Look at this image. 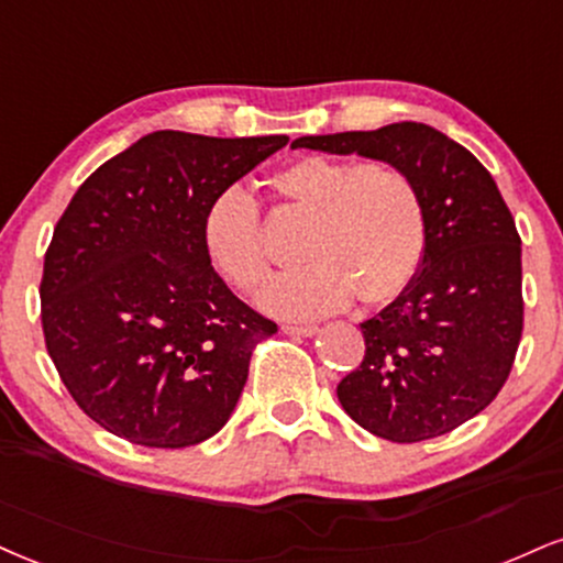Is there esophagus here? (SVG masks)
I'll return each mask as SVG.
<instances>
[{"label": "esophagus", "mask_w": 563, "mask_h": 563, "mask_svg": "<svg viewBox=\"0 0 563 563\" xmlns=\"http://www.w3.org/2000/svg\"><path fill=\"white\" fill-rule=\"evenodd\" d=\"M280 330L286 335H294V338H311L317 333L314 324H283Z\"/></svg>", "instance_id": "34e87169"}]
</instances>
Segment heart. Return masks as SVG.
<instances>
[{
  "label": "heart",
  "mask_w": 563,
  "mask_h": 563,
  "mask_svg": "<svg viewBox=\"0 0 563 563\" xmlns=\"http://www.w3.org/2000/svg\"><path fill=\"white\" fill-rule=\"evenodd\" d=\"M269 188L309 214L301 269L275 277L260 303L277 317H320L354 299L380 307L415 280L424 252V207L415 180L390 162L301 157ZM207 256L233 288H260L269 275L262 209L246 188L228 186L201 222Z\"/></svg>",
  "instance_id": "heart-1"
}]
</instances>
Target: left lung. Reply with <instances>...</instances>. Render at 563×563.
Returning a JSON list of instances; mask_svg holds the SVG:
<instances>
[{
	"label": "left lung",
	"mask_w": 563,
	"mask_h": 563,
	"mask_svg": "<svg viewBox=\"0 0 563 563\" xmlns=\"http://www.w3.org/2000/svg\"><path fill=\"white\" fill-rule=\"evenodd\" d=\"M296 146L390 162L415 180L424 207L415 280L362 322L364 358L338 383V401L393 443L456 430L504 388L525 328L521 239L496 180L424 123L303 135Z\"/></svg>",
	"instance_id": "8db88e82"
}]
</instances>
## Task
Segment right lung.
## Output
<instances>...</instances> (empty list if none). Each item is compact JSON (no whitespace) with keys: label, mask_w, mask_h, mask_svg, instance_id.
<instances>
[{"label":"right lung","mask_w":563,"mask_h":563,"mask_svg":"<svg viewBox=\"0 0 563 563\" xmlns=\"http://www.w3.org/2000/svg\"><path fill=\"white\" fill-rule=\"evenodd\" d=\"M288 144L157 131L78 188L44 256L42 328L73 401L112 435L186 449L233 415L277 324L225 286L201 222L214 194Z\"/></svg>","instance_id":"add662e5"}]
</instances>
